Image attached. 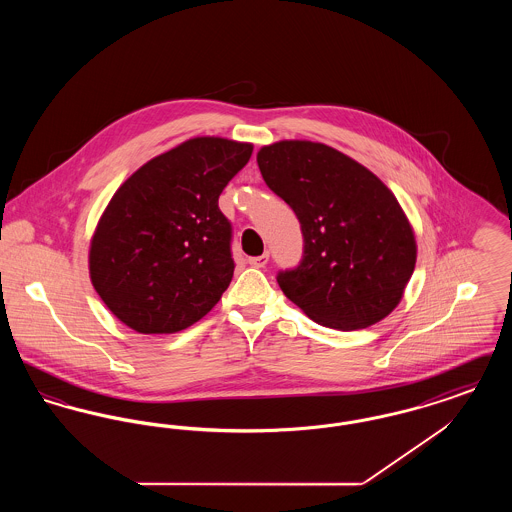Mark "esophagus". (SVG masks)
<instances>
[{"instance_id":"34e87169","label":"esophagus","mask_w":512,"mask_h":512,"mask_svg":"<svg viewBox=\"0 0 512 512\" xmlns=\"http://www.w3.org/2000/svg\"><path fill=\"white\" fill-rule=\"evenodd\" d=\"M247 263H249L251 267L263 268L268 263V253H263V255H259V257H249Z\"/></svg>"}]
</instances>
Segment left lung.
I'll use <instances>...</instances> for the list:
<instances>
[{
  "label": "left lung",
  "mask_w": 512,
  "mask_h": 512,
  "mask_svg": "<svg viewBox=\"0 0 512 512\" xmlns=\"http://www.w3.org/2000/svg\"><path fill=\"white\" fill-rule=\"evenodd\" d=\"M257 163L303 234L299 265L276 274L286 297L311 320L345 332L388 317L413 276L416 244L384 182L313 142L263 147Z\"/></svg>",
  "instance_id": "obj_1"
}]
</instances>
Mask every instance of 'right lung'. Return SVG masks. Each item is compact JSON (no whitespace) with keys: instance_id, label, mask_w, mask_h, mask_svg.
Returning a JSON list of instances; mask_svg holds the SVG:
<instances>
[{"instance_id":"1","label":"right lung","mask_w":512,"mask_h":512,"mask_svg":"<svg viewBox=\"0 0 512 512\" xmlns=\"http://www.w3.org/2000/svg\"><path fill=\"white\" fill-rule=\"evenodd\" d=\"M251 153V144L194 138L151 159L113 195L90 247V276L126 326L174 334L219 303L236 267L219 195Z\"/></svg>"}]
</instances>
